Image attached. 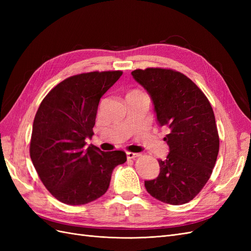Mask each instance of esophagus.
I'll list each match as a JSON object with an SVG mask.
<instances>
[{"label": "esophagus", "instance_id": "34e87169", "mask_svg": "<svg viewBox=\"0 0 251 251\" xmlns=\"http://www.w3.org/2000/svg\"><path fill=\"white\" fill-rule=\"evenodd\" d=\"M126 157H127V159H135V158H137V157H140V154L131 153V151H127Z\"/></svg>", "mask_w": 251, "mask_h": 251}]
</instances>
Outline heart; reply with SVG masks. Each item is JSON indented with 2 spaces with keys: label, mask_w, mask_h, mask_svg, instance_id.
I'll return each mask as SVG.
<instances>
[{
  "label": "heart",
  "mask_w": 251,
  "mask_h": 251,
  "mask_svg": "<svg viewBox=\"0 0 251 251\" xmlns=\"http://www.w3.org/2000/svg\"><path fill=\"white\" fill-rule=\"evenodd\" d=\"M133 93H141V92H139V91H132V92L128 93V94H133Z\"/></svg>",
  "instance_id": "heart-1"
}]
</instances>
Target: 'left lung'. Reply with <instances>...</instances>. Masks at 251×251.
Wrapping results in <instances>:
<instances>
[{"label": "left lung", "mask_w": 251, "mask_h": 251, "mask_svg": "<svg viewBox=\"0 0 251 251\" xmlns=\"http://www.w3.org/2000/svg\"><path fill=\"white\" fill-rule=\"evenodd\" d=\"M148 91L157 120L170 128L163 138L170 147L160 173L144 181L155 199L173 205L193 200L206 184L219 153L220 139L214 111L207 97L186 75L163 68L132 72Z\"/></svg>", "instance_id": "1"}]
</instances>
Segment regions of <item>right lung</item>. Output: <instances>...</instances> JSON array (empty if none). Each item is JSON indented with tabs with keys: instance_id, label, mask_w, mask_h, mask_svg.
Segmentation results:
<instances>
[{
	"instance_id": "1",
	"label": "right lung",
	"mask_w": 251,
	"mask_h": 251,
	"mask_svg": "<svg viewBox=\"0 0 251 251\" xmlns=\"http://www.w3.org/2000/svg\"><path fill=\"white\" fill-rule=\"evenodd\" d=\"M123 71L89 72L60 81L41 102L30 140V158L50 194L69 205L92 202L108 191L112 172L126 161L123 151L86 147L93 136L101 96Z\"/></svg>"
}]
</instances>
